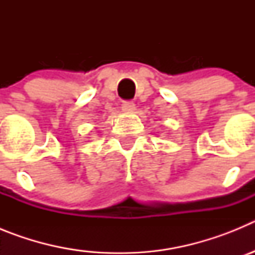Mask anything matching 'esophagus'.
Returning a JSON list of instances; mask_svg holds the SVG:
<instances>
[{"label":"esophagus","mask_w":255,"mask_h":255,"mask_svg":"<svg viewBox=\"0 0 255 255\" xmlns=\"http://www.w3.org/2000/svg\"><path fill=\"white\" fill-rule=\"evenodd\" d=\"M123 111L125 112H134L135 111V103L131 101H125L123 103Z\"/></svg>","instance_id":"obj_1"}]
</instances>
